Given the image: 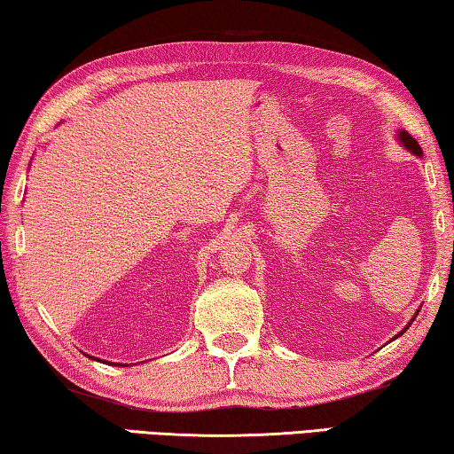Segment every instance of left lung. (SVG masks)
Listing matches in <instances>:
<instances>
[{
    "label": "left lung",
    "instance_id": "left-lung-1",
    "mask_svg": "<svg viewBox=\"0 0 454 454\" xmlns=\"http://www.w3.org/2000/svg\"><path fill=\"white\" fill-rule=\"evenodd\" d=\"M396 138H398V143L400 145H403L404 148H406V151H411L412 154H416V157H422V148L419 146V143H416V140L411 137V135H408V132L406 130H398V135H396ZM414 317H416V314H414ZM414 317L411 319V322H408V325H411L412 322H414ZM408 325H406V328L403 330V332H398L396 333V336L395 338H392V340H396L398 336H403V333L408 330Z\"/></svg>",
    "mask_w": 454,
    "mask_h": 454
}]
</instances>
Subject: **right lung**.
<instances>
[{"label": "right lung", "mask_w": 454, "mask_h": 454, "mask_svg": "<svg viewBox=\"0 0 454 454\" xmlns=\"http://www.w3.org/2000/svg\"><path fill=\"white\" fill-rule=\"evenodd\" d=\"M88 358H92V360H98V358H94V356H88ZM116 366H122V364H116Z\"/></svg>", "instance_id": "obj_1"}]
</instances>
